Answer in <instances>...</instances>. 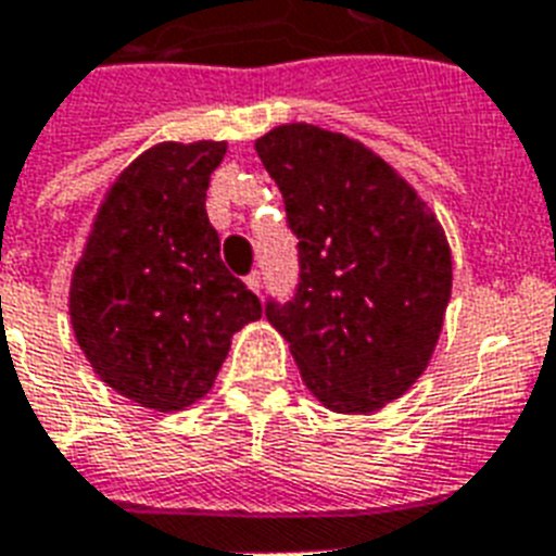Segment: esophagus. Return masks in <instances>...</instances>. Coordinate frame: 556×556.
<instances>
[{"label": "esophagus", "instance_id": "34e87169", "mask_svg": "<svg viewBox=\"0 0 556 556\" xmlns=\"http://www.w3.org/2000/svg\"><path fill=\"white\" fill-rule=\"evenodd\" d=\"M245 286L251 288L254 293L263 291V274H260V270H251V274L245 277Z\"/></svg>", "mask_w": 556, "mask_h": 556}]
</instances>
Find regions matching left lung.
<instances>
[{
  "mask_svg": "<svg viewBox=\"0 0 556 556\" xmlns=\"http://www.w3.org/2000/svg\"><path fill=\"white\" fill-rule=\"evenodd\" d=\"M300 239V288L265 317L302 382L337 414H371L428 368L451 300L440 219L394 165L308 122L254 142Z\"/></svg>",
  "mask_w": 556,
  "mask_h": 556,
  "instance_id": "8db88e82",
  "label": "left lung"
}]
</instances>
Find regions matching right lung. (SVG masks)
<instances>
[{"label": "right lung", "instance_id": "add662e5", "mask_svg": "<svg viewBox=\"0 0 556 556\" xmlns=\"http://www.w3.org/2000/svg\"><path fill=\"white\" fill-rule=\"evenodd\" d=\"M228 142H160L102 197L67 314L93 374L142 408L185 410L214 388L233 333L263 305L219 260L205 191Z\"/></svg>", "mask_w": 556, "mask_h": 556}]
</instances>
